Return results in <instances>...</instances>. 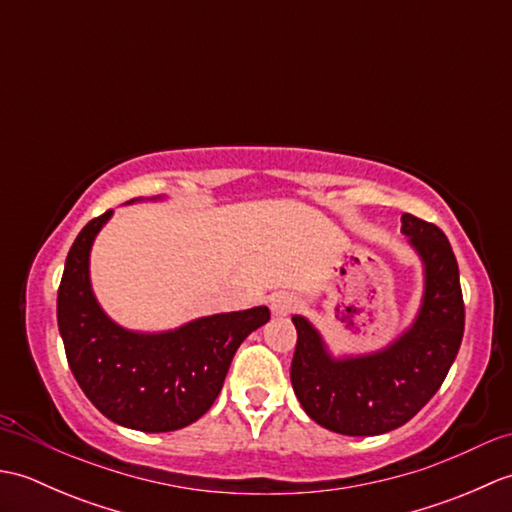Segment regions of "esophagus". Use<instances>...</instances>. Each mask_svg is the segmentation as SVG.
<instances>
[{"instance_id":"34e87169","label":"esophagus","mask_w":512,"mask_h":512,"mask_svg":"<svg viewBox=\"0 0 512 512\" xmlns=\"http://www.w3.org/2000/svg\"><path fill=\"white\" fill-rule=\"evenodd\" d=\"M295 310H299V301L292 295H279L273 299V314L277 317H288Z\"/></svg>"}]
</instances>
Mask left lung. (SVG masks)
Returning <instances> with one entry per match:
<instances>
[{"label":"left lung","mask_w":512,"mask_h":512,"mask_svg":"<svg viewBox=\"0 0 512 512\" xmlns=\"http://www.w3.org/2000/svg\"><path fill=\"white\" fill-rule=\"evenodd\" d=\"M400 231L424 262V299L416 323L396 343L334 361L319 332L292 317V389L314 422L343 436H378L409 422L440 389L462 343L460 270L447 235L411 213L402 215Z\"/></svg>","instance_id":"1"}]
</instances>
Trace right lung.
Instances as JSON below:
<instances>
[{"instance_id":"add662e5","label":"right lung","mask_w":512,"mask_h":512,"mask_svg":"<svg viewBox=\"0 0 512 512\" xmlns=\"http://www.w3.org/2000/svg\"><path fill=\"white\" fill-rule=\"evenodd\" d=\"M110 215L85 224L65 259L57 295L65 356L105 418L136 431H176L211 409L237 347L270 312L259 306L213 314L162 334L123 330L105 317L90 288V248Z\"/></svg>"}]
</instances>
